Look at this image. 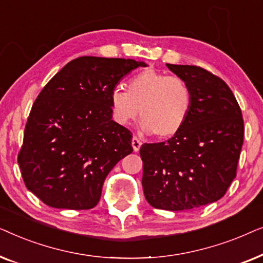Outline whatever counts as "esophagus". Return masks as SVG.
<instances>
[{
	"label": "esophagus",
	"mask_w": 263,
	"mask_h": 263,
	"mask_svg": "<svg viewBox=\"0 0 263 263\" xmlns=\"http://www.w3.org/2000/svg\"><path fill=\"white\" fill-rule=\"evenodd\" d=\"M141 145H142L141 140H140L139 138H136V136H134L132 140V146H133V148H134L135 152H138V151L140 149V147H141Z\"/></svg>",
	"instance_id": "obj_1"
}]
</instances>
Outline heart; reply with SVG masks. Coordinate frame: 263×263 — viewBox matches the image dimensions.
Segmentation results:
<instances>
[{
  "instance_id": "heart-1",
  "label": "heart",
  "mask_w": 263,
  "mask_h": 263,
  "mask_svg": "<svg viewBox=\"0 0 263 263\" xmlns=\"http://www.w3.org/2000/svg\"><path fill=\"white\" fill-rule=\"evenodd\" d=\"M115 121L128 124L141 112L142 129L158 138H171L182 130L193 109V91L179 77L146 69L128 81L127 91L115 87L110 93Z\"/></svg>"
}]
</instances>
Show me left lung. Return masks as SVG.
Listing matches in <instances>:
<instances>
[{
  "instance_id": "obj_1",
  "label": "left lung",
  "mask_w": 263,
  "mask_h": 263,
  "mask_svg": "<svg viewBox=\"0 0 263 263\" xmlns=\"http://www.w3.org/2000/svg\"><path fill=\"white\" fill-rule=\"evenodd\" d=\"M193 91L184 127L166 142L143 143L142 188L151 206L184 211L218 201L237 174L242 111L226 82L196 66L166 64Z\"/></svg>"
}]
</instances>
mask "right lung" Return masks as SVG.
<instances>
[{"label":"right lung","instance_id":"1","mask_svg":"<svg viewBox=\"0 0 263 263\" xmlns=\"http://www.w3.org/2000/svg\"><path fill=\"white\" fill-rule=\"evenodd\" d=\"M145 62L82 56L39 93L17 163L26 188L53 208L91 210L115 165L133 152L130 130L112 121L110 93Z\"/></svg>","mask_w":263,"mask_h":263}]
</instances>
